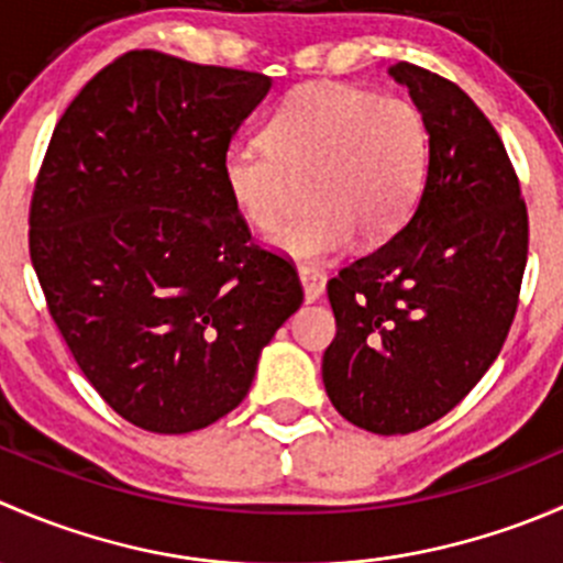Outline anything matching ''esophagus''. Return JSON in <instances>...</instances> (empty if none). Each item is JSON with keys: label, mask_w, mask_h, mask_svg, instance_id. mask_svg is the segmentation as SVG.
I'll return each mask as SVG.
<instances>
[{"label": "esophagus", "mask_w": 563, "mask_h": 563, "mask_svg": "<svg viewBox=\"0 0 563 563\" xmlns=\"http://www.w3.org/2000/svg\"><path fill=\"white\" fill-rule=\"evenodd\" d=\"M299 280H302L305 299H308V302L321 299L323 288H327V275H323V272H318L316 266H299Z\"/></svg>", "instance_id": "34e87169"}]
</instances>
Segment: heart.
<instances>
[{"instance_id":"b5f03b06","label":"heart","mask_w":563,"mask_h":563,"mask_svg":"<svg viewBox=\"0 0 563 563\" xmlns=\"http://www.w3.org/2000/svg\"><path fill=\"white\" fill-rule=\"evenodd\" d=\"M430 163L424 113L411 100L340 84H308L264 124V144H231L220 161L225 192L253 229L272 231L299 185L308 212L272 245L321 261L356 240L378 245L417 209Z\"/></svg>"}]
</instances>
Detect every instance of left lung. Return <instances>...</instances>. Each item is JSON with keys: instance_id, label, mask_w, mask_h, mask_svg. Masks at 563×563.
<instances>
[{"instance_id": "obj_1", "label": "left lung", "mask_w": 563, "mask_h": 563, "mask_svg": "<svg viewBox=\"0 0 563 563\" xmlns=\"http://www.w3.org/2000/svg\"><path fill=\"white\" fill-rule=\"evenodd\" d=\"M430 163L408 223L327 283L338 334L323 387L340 417L406 435L450 413L496 362L523 283L528 214L501 139L474 100L408 62Z\"/></svg>"}]
</instances>
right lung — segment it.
Returning a JSON list of instances; mask_svg holds the SVG:
<instances>
[{
    "label": "right lung",
    "instance_id": "right-lung-1",
    "mask_svg": "<svg viewBox=\"0 0 563 563\" xmlns=\"http://www.w3.org/2000/svg\"><path fill=\"white\" fill-rule=\"evenodd\" d=\"M272 78L130 51L67 106L30 212V255L73 360L135 428L192 433L245 400L302 305L250 242L220 161Z\"/></svg>",
    "mask_w": 563,
    "mask_h": 563
}]
</instances>
